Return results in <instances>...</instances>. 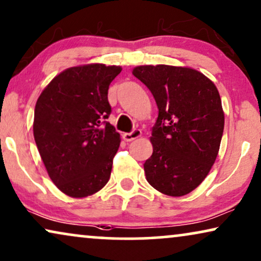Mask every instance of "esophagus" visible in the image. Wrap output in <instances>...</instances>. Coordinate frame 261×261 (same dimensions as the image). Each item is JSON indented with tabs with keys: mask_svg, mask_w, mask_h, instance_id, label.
I'll list each match as a JSON object with an SVG mask.
<instances>
[{
	"mask_svg": "<svg viewBox=\"0 0 261 261\" xmlns=\"http://www.w3.org/2000/svg\"><path fill=\"white\" fill-rule=\"evenodd\" d=\"M142 136V131L138 130V128H135V130L133 131V133H128V134H124L123 135V138L124 141L126 142H131L134 140H136V138L141 137Z\"/></svg>",
	"mask_w": 261,
	"mask_h": 261,
	"instance_id": "1",
	"label": "esophagus"
}]
</instances>
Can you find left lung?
Returning a JSON list of instances; mask_svg holds the SVG:
<instances>
[{
	"instance_id": "left-lung-1",
	"label": "left lung",
	"mask_w": 261,
	"mask_h": 261,
	"mask_svg": "<svg viewBox=\"0 0 261 261\" xmlns=\"http://www.w3.org/2000/svg\"><path fill=\"white\" fill-rule=\"evenodd\" d=\"M133 74L159 109L152 154L144 163L147 181L166 196H186L206 178L220 150L224 112L217 87L190 67L138 65Z\"/></svg>"
}]
</instances>
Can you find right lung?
<instances>
[{"mask_svg":"<svg viewBox=\"0 0 261 261\" xmlns=\"http://www.w3.org/2000/svg\"><path fill=\"white\" fill-rule=\"evenodd\" d=\"M120 71L102 63L68 68L37 100L34 141L52 182L71 198L92 196L110 180L120 135L103 119L110 83Z\"/></svg>","mask_w":261,"mask_h":261,"instance_id":"right-lung-1","label":"right lung"}]
</instances>
